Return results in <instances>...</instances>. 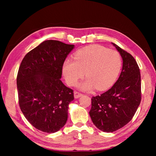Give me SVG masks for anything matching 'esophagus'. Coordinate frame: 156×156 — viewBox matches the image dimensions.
I'll list each match as a JSON object with an SVG mask.
<instances>
[{"label":"esophagus","mask_w":156,"mask_h":156,"mask_svg":"<svg viewBox=\"0 0 156 156\" xmlns=\"http://www.w3.org/2000/svg\"><path fill=\"white\" fill-rule=\"evenodd\" d=\"M74 98H80V97H82V96H83V94H82V93H80V92H76V91H75L74 92Z\"/></svg>","instance_id":"34e87169"}]
</instances>
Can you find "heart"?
Here are the masks:
<instances>
[{
  "instance_id": "b5f03b06",
  "label": "heart",
  "mask_w": 156,
  "mask_h": 156,
  "mask_svg": "<svg viewBox=\"0 0 156 156\" xmlns=\"http://www.w3.org/2000/svg\"><path fill=\"white\" fill-rule=\"evenodd\" d=\"M73 59H66L62 73L66 82L74 86L79 79L85 76L87 79L78 84L82 90L89 91L97 88L105 90L117 80L122 66L119 53L99 45L87 46L76 51Z\"/></svg>"
}]
</instances>
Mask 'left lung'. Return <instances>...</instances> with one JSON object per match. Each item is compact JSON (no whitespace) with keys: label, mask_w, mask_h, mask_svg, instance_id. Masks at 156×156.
Listing matches in <instances>:
<instances>
[{"label":"left lung","mask_w":156,"mask_h":156,"mask_svg":"<svg viewBox=\"0 0 156 156\" xmlns=\"http://www.w3.org/2000/svg\"><path fill=\"white\" fill-rule=\"evenodd\" d=\"M112 44L122 59V71L108 90L92 97L89 112L96 127L107 133L127 125L133 117L141 99V74L137 62L128 52Z\"/></svg>","instance_id":"8db88e82"}]
</instances>
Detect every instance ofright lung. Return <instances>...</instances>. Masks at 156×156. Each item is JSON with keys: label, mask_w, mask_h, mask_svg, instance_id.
I'll list each match as a JSON object with an SVG mask.
<instances>
[{"label": "right lung", "mask_w": 156, "mask_h": 156, "mask_svg": "<svg viewBox=\"0 0 156 156\" xmlns=\"http://www.w3.org/2000/svg\"><path fill=\"white\" fill-rule=\"evenodd\" d=\"M74 45L46 40L25 55L16 77L19 104L27 121L45 133L65 125L74 93L61 81L62 66Z\"/></svg>", "instance_id": "add662e5"}]
</instances>
